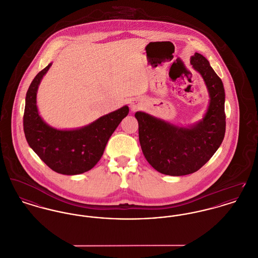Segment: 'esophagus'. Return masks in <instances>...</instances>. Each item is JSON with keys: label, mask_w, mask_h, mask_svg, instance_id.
Here are the masks:
<instances>
[{"label": "esophagus", "mask_w": 258, "mask_h": 258, "mask_svg": "<svg viewBox=\"0 0 258 258\" xmlns=\"http://www.w3.org/2000/svg\"><path fill=\"white\" fill-rule=\"evenodd\" d=\"M131 106H132L133 110H136V109L139 108V102H137V101H133V102L131 103Z\"/></svg>", "instance_id": "obj_1"}]
</instances>
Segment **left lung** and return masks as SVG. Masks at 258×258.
<instances>
[{"instance_id": "8db88e82", "label": "left lung", "mask_w": 258, "mask_h": 258, "mask_svg": "<svg viewBox=\"0 0 258 258\" xmlns=\"http://www.w3.org/2000/svg\"><path fill=\"white\" fill-rule=\"evenodd\" d=\"M190 64L204 80L209 94L202 119L180 126L144 112H137L140 146L147 162L169 176L192 174L217 151L226 131L225 89L208 59L196 53Z\"/></svg>"}]
</instances>
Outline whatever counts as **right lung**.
<instances>
[{"label":"right lung","instance_id":"right-lung-1","mask_svg":"<svg viewBox=\"0 0 258 258\" xmlns=\"http://www.w3.org/2000/svg\"><path fill=\"white\" fill-rule=\"evenodd\" d=\"M52 62L32 80L25 98L23 131L28 145L53 171L79 175L91 170L99 161L106 144L121 119L128 114L125 105L91 123L74 130H59L46 123L37 108L40 82Z\"/></svg>","mask_w":258,"mask_h":258}]
</instances>
